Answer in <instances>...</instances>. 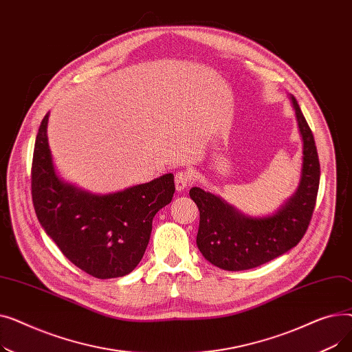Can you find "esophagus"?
I'll return each instance as SVG.
<instances>
[{
    "mask_svg": "<svg viewBox=\"0 0 352 352\" xmlns=\"http://www.w3.org/2000/svg\"><path fill=\"white\" fill-rule=\"evenodd\" d=\"M191 174L188 171H179L175 174V188L178 192H182L191 184Z\"/></svg>",
    "mask_w": 352,
    "mask_h": 352,
    "instance_id": "esophagus-1",
    "label": "esophagus"
}]
</instances>
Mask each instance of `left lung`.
<instances>
[{
  "mask_svg": "<svg viewBox=\"0 0 352 352\" xmlns=\"http://www.w3.org/2000/svg\"><path fill=\"white\" fill-rule=\"evenodd\" d=\"M289 100L302 138V168L297 191L278 211L268 217H248L221 197L198 187L190 190L199 210L197 247L221 270L260 267L297 245L309 226L320 186V161L301 108L292 96Z\"/></svg>",
  "mask_w": 352,
  "mask_h": 352,
  "instance_id": "1",
  "label": "left lung"
}]
</instances>
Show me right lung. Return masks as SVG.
Returning <instances> with one entry per match:
<instances>
[{"instance_id":"right-lung-1","label":"right lung","mask_w":352,"mask_h":352,"mask_svg":"<svg viewBox=\"0 0 352 352\" xmlns=\"http://www.w3.org/2000/svg\"><path fill=\"white\" fill-rule=\"evenodd\" d=\"M48 117L50 113L41 121L32 157L31 194L36 218L74 265L100 280L124 276L140 264L153 218L174 197V175L107 195L74 187L55 174Z\"/></svg>"}]
</instances>
